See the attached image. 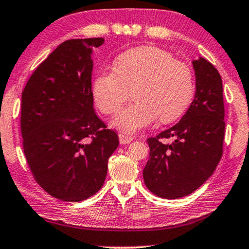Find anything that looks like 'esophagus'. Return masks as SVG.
<instances>
[{
  "label": "esophagus",
  "instance_id": "34e87169",
  "mask_svg": "<svg viewBox=\"0 0 249 249\" xmlns=\"http://www.w3.org/2000/svg\"><path fill=\"white\" fill-rule=\"evenodd\" d=\"M118 137H120L121 144H128V143H131L133 140H134V137H133V136L125 135V134H120V135H118Z\"/></svg>",
  "mask_w": 249,
  "mask_h": 249
}]
</instances>
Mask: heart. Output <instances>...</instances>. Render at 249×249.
I'll use <instances>...</instances> for the list:
<instances>
[{
	"label": "heart",
	"instance_id": "obj_1",
	"mask_svg": "<svg viewBox=\"0 0 249 249\" xmlns=\"http://www.w3.org/2000/svg\"><path fill=\"white\" fill-rule=\"evenodd\" d=\"M115 69H103L92 83L96 105L113 114L128 98L134 87V102L112 120L115 128L135 133L159 117L163 123L179 118L190 104L195 90L190 67L172 54L153 47H140L118 55Z\"/></svg>",
	"mask_w": 249,
	"mask_h": 249
}]
</instances>
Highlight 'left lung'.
<instances>
[{
    "label": "left lung",
    "instance_id": "8db88e82",
    "mask_svg": "<svg viewBox=\"0 0 249 249\" xmlns=\"http://www.w3.org/2000/svg\"><path fill=\"white\" fill-rule=\"evenodd\" d=\"M196 94L179 123L147 139L150 159L143 170L148 190L164 199L196 191L214 172L222 155L225 107L218 70L200 57L192 61ZM162 138H173L171 144Z\"/></svg>",
    "mask_w": 249,
    "mask_h": 249
}]
</instances>
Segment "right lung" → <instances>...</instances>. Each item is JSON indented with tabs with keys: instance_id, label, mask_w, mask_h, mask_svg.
Wrapping results in <instances>:
<instances>
[{
	"instance_id": "add662e5",
	"label": "right lung",
	"mask_w": 249,
	"mask_h": 249,
	"mask_svg": "<svg viewBox=\"0 0 249 249\" xmlns=\"http://www.w3.org/2000/svg\"><path fill=\"white\" fill-rule=\"evenodd\" d=\"M103 38L67 40L35 70L22 91L21 133L30 170L43 190L64 201L95 195L118 136L96 115L92 48Z\"/></svg>"
}]
</instances>
